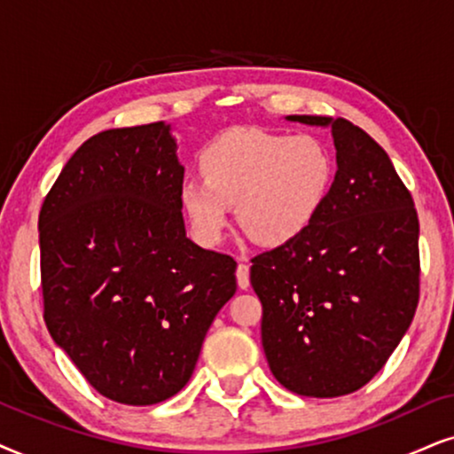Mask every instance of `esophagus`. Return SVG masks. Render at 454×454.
I'll return each instance as SVG.
<instances>
[{"label": "esophagus", "mask_w": 454, "mask_h": 454, "mask_svg": "<svg viewBox=\"0 0 454 454\" xmlns=\"http://www.w3.org/2000/svg\"><path fill=\"white\" fill-rule=\"evenodd\" d=\"M237 283L240 289H249V263H247L245 260H240L239 268H237Z\"/></svg>", "instance_id": "1"}]
</instances>
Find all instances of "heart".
I'll use <instances>...</instances> for the list:
<instances>
[{
  "label": "heart",
  "instance_id": "heart-1",
  "mask_svg": "<svg viewBox=\"0 0 454 454\" xmlns=\"http://www.w3.org/2000/svg\"><path fill=\"white\" fill-rule=\"evenodd\" d=\"M203 180L180 188L192 232L220 243L237 207L240 231L262 247L294 243L317 222L335 180V160L318 137L237 128L203 148Z\"/></svg>",
  "mask_w": 454,
  "mask_h": 454
}]
</instances>
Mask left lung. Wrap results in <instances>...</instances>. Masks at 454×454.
I'll return each instance as SVG.
<instances>
[{
  "instance_id": "8db88e82",
  "label": "left lung",
  "mask_w": 454,
  "mask_h": 454,
  "mask_svg": "<svg viewBox=\"0 0 454 454\" xmlns=\"http://www.w3.org/2000/svg\"><path fill=\"white\" fill-rule=\"evenodd\" d=\"M331 128L337 174L317 222L251 260L262 346L289 392L337 398L366 386L409 331L419 303V217L387 153L346 119Z\"/></svg>"
}]
</instances>
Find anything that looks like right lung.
I'll return each mask as SVG.
<instances>
[{"label": "right lung", "mask_w": 454, "mask_h": 454, "mask_svg": "<svg viewBox=\"0 0 454 454\" xmlns=\"http://www.w3.org/2000/svg\"><path fill=\"white\" fill-rule=\"evenodd\" d=\"M171 125L106 129L39 211L43 318L96 392L146 406L191 380L237 262L186 237Z\"/></svg>", "instance_id": "1"}]
</instances>
